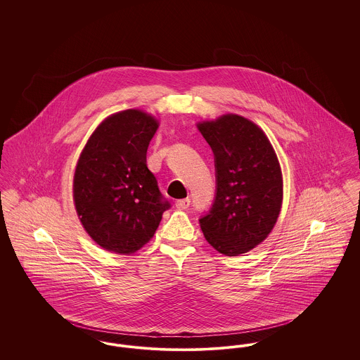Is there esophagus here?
<instances>
[{
    "label": "esophagus",
    "mask_w": 360,
    "mask_h": 360,
    "mask_svg": "<svg viewBox=\"0 0 360 360\" xmlns=\"http://www.w3.org/2000/svg\"><path fill=\"white\" fill-rule=\"evenodd\" d=\"M175 206H176L178 209H181V210H185V209H188V206H190V200H188V198L178 200V201L175 202Z\"/></svg>",
    "instance_id": "esophagus-1"
}]
</instances>
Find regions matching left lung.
I'll list each match as a JSON object with an SVG mask.
<instances>
[{"label": "left lung", "instance_id": "left-lung-1", "mask_svg": "<svg viewBox=\"0 0 360 360\" xmlns=\"http://www.w3.org/2000/svg\"><path fill=\"white\" fill-rule=\"evenodd\" d=\"M214 155L216 191L200 217L206 241L238 257L267 238L282 205V172L269 139L252 121L226 115L198 124Z\"/></svg>", "mask_w": 360, "mask_h": 360}]
</instances>
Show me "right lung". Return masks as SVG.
Wrapping results in <instances>:
<instances>
[{"label": "right lung", "mask_w": 360, "mask_h": 360, "mask_svg": "<svg viewBox=\"0 0 360 360\" xmlns=\"http://www.w3.org/2000/svg\"><path fill=\"white\" fill-rule=\"evenodd\" d=\"M158 122L129 109L103 120L79 156L74 201L86 232L116 254H134L154 236L172 204L147 167Z\"/></svg>", "instance_id": "obj_1"}]
</instances>
